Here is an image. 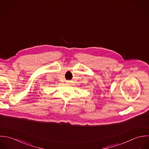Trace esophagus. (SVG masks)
I'll list each match as a JSON object with an SVG mask.
<instances>
[{
	"label": "esophagus",
	"instance_id": "34e87169",
	"mask_svg": "<svg viewBox=\"0 0 149 149\" xmlns=\"http://www.w3.org/2000/svg\"><path fill=\"white\" fill-rule=\"evenodd\" d=\"M70 81H66V83L68 84V83H70Z\"/></svg>",
	"mask_w": 149,
	"mask_h": 149
}]
</instances>
